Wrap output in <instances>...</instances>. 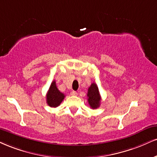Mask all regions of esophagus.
I'll list each match as a JSON object with an SVG mask.
<instances>
[{
  "mask_svg": "<svg viewBox=\"0 0 157 157\" xmlns=\"http://www.w3.org/2000/svg\"><path fill=\"white\" fill-rule=\"evenodd\" d=\"M70 94L71 96H77V93L76 91H75V90H72V91L71 92Z\"/></svg>",
  "mask_w": 157,
  "mask_h": 157,
  "instance_id": "esophagus-1",
  "label": "esophagus"
}]
</instances>
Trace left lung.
I'll return each mask as SVG.
<instances>
[{
    "label": "left lung",
    "mask_w": 157,
    "mask_h": 157,
    "mask_svg": "<svg viewBox=\"0 0 157 157\" xmlns=\"http://www.w3.org/2000/svg\"><path fill=\"white\" fill-rule=\"evenodd\" d=\"M87 97H88V104L92 109H97L100 106L101 96L99 94V88L97 84L93 82L90 85V86L88 88Z\"/></svg>",
    "instance_id": "1"
}]
</instances>
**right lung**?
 Instances as JSON below:
<instances>
[{
	"label": "right lung",
	"mask_w": 157,
	"mask_h": 157,
	"mask_svg": "<svg viewBox=\"0 0 157 157\" xmlns=\"http://www.w3.org/2000/svg\"><path fill=\"white\" fill-rule=\"evenodd\" d=\"M65 95L58 89L56 81H52L47 94V103L51 107H57L64 99Z\"/></svg>",
	"instance_id": "right-lung-1"
}]
</instances>
